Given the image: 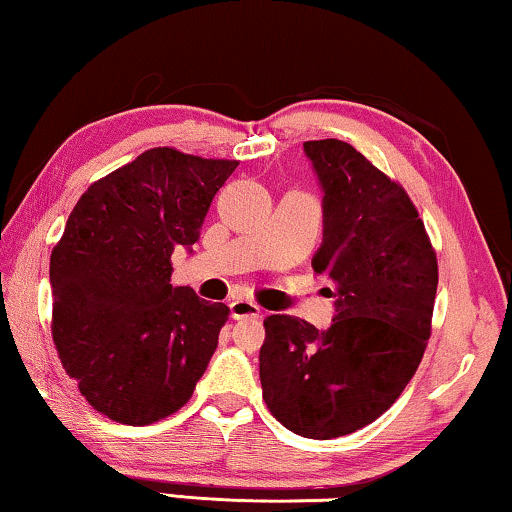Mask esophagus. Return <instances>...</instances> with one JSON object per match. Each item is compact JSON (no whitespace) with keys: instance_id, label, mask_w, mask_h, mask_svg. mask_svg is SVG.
<instances>
[{"instance_id":"34e87169","label":"esophagus","mask_w":512,"mask_h":512,"mask_svg":"<svg viewBox=\"0 0 512 512\" xmlns=\"http://www.w3.org/2000/svg\"><path fill=\"white\" fill-rule=\"evenodd\" d=\"M230 315L232 319H257L262 315V308L250 299H234L230 303Z\"/></svg>"}]
</instances>
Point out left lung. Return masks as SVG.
<instances>
[{
  "instance_id": "left-lung-1",
  "label": "left lung",
  "mask_w": 512,
  "mask_h": 512,
  "mask_svg": "<svg viewBox=\"0 0 512 512\" xmlns=\"http://www.w3.org/2000/svg\"><path fill=\"white\" fill-rule=\"evenodd\" d=\"M324 200L312 257L331 282L326 331L292 315L264 319L259 379L266 407L294 434L361 430L400 398L430 338L437 255L400 183L342 140L303 142Z\"/></svg>"
}]
</instances>
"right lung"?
<instances>
[{
    "label": "right lung",
    "mask_w": 512,
    "mask_h": 512,
    "mask_svg": "<svg viewBox=\"0 0 512 512\" xmlns=\"http://www.w3.org/2000/svg\"><path fill=\"white\" fill-rule=\"evenodd\" d=\"M239 160L144 151L82 193L50 257L52 340L103 416L149 425L190 400L230 308L172 287L174 248L200 239Z\"/></svg>",
    "instance_id": "add662e5"
}]
</instances>
